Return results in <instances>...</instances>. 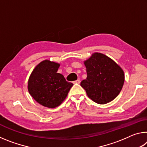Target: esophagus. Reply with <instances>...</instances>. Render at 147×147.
Here are the masks:
<instances>
[{"mask_svg": "<svg viewBox=\"0 0 147 147\" xmlns=\"http://www.w3.org/2000/svg\"><path fill=\"white\" fill-rule=\"evenodd\" d=\"M80 80L79 79L77 80L74 81V84H80Z\"/></svg>", "mask_w": 147, "mask_h": 147, "instance_id": "34e87169", "label": "esophagus"}]
</instances>
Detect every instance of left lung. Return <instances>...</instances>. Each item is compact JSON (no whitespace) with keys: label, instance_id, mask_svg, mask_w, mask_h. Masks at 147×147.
Listing matches in <instances>:
<instances>
[{"label":"left lung","instance_id":"8db88e82","mask_svg":"<svg viewBox=\"0 0 147 147\" xmlns=\"http://www.w3.org/2000/svg\"><path fill=\"white\" fill-rule=\"evenodd\" d=\"M87 78L80 85L92 100L99 104L115 99L123 88L124 74L113 59L103 54L95 53L84 61Z\"/></svg>","mask_w":147,"mask_h":147}]
</instances>
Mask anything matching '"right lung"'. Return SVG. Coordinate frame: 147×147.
Instances as JSON below:
<instances>
[{"mask_svg": "<svg viewBox=\"0 0 147 147\" xmlns=\"http://www.w3.org/2000/svg\"><path fill=\"white\" fill-rule=\"evenodd\" d=\"M60 65L50 60L39 63L32 71L28 82L29 93L37 102L49 108L60 105L73 84L58 73Z\"/></svg>", "mask_w": 147, "mask_h": 147, "instance_id": "obj_1", "label": "right lung"}]
</instances>
